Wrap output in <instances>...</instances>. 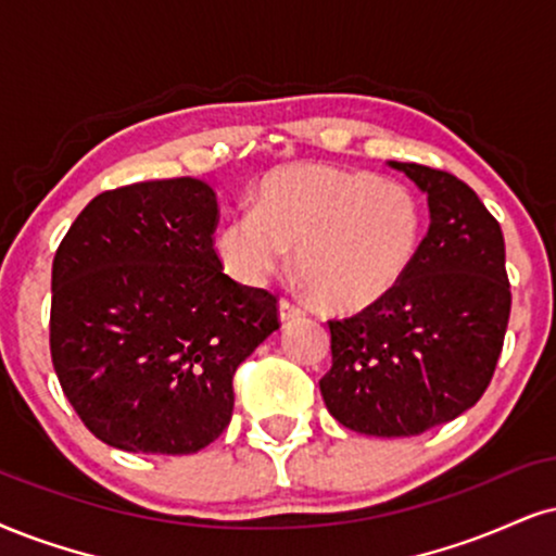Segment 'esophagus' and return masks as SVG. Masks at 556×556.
I'll use <instances>...</instances> for the list:
<instances>
[{
	"label": "esophagus",
	"mask_w": 556,
	"mask_h": 556,
	"mask_svg": "<svg viewBox=\"0 0 556 556\" xmlns=\"http://www.w3.org/2000/svg\"><path fill=\"white\" fill-rule=\"evenodd\" d=\"M278 317H280V321H293V319L304 317V309H301V306H296V304H291V301H280Z\"/></svg>",
	"instance_id": "34e87169"
}]
</instances>
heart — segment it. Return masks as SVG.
Segmentation results:
<instances>
[{"mask_svg": "<svg viewBox=\"0 0 556 556\" xmlns=\"http://www.w3.org/2000/svg\"><path fill=\"white\" fill-rule=\"evenodd\" d=\"M422 208L400 182L301 162L270 169L255 208L231 214L214 235L218 263L260 289L289 260L321 309L355 314L387 299L413 267Z\"/></svg>", "mask_w": 556, "mask_h": 556, "instance_id": "b5f03b06", "label": "heart"}]
</instances>
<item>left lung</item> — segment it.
<instances>
[{"mask_svg": "<svg viewBox=\"0 0 556 556\" xmlns=\"http://www.w3.org/2000/svg\"><path fill=\"white\" fill-rule=\"evenodd\" d=\"M428 198L430 226L402 283L351 319L330 321L332 368L319 381L334 420L402 438L475 407L510 317L500 224L458 177L387 162Z\"/></svg>", "mask_w": 556, "mask_h": 556, "instance_id": "1", "label": "left lung"}]
</instances>
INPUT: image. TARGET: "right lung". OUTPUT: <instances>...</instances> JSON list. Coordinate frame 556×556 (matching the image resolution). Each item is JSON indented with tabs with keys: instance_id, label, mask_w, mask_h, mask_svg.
Returning a JSON list of instances; mask_svg holds the SVG:
<instances>
[{
	"instance_id": "right-lung-1",
	"label": "right lung",
	"mask_w": 556,
	"mask_h": 556,
	"mask_svg": "<svg viewBox=\"0 0 556 556\" xmlns=\"http://www.w3.org/2000/svg\"><path fill=\"white\" fill-rule=\"evenodd\" d=\"M216 193L195 177L92 198L51 273V358L81 422L131 454H195L235 409L237 366L278 330L276 296L224 276Z\"/></svg>"
}]
</instances>
